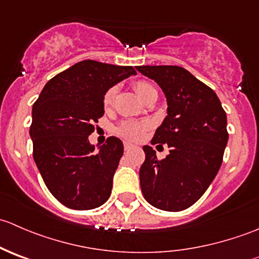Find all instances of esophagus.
<instances>
[{
	"label": "esophagus",
	"instance_id": "obj_1",
	"mask_svg": "<svg viewBox=\"0 0 259 259\" xmlns=\"http://www.w3.org/2000/svg\"><path fill=\"white\" fill-rule=\"evenodd\" d=\"M133 146H134V145L130 144V143H126V142L124 143V149H125V150H126V151H127V150H130V149H132Z\"/></svg>",
	"mask_w": 259,
	"mask_h": 259
}]
</instances>
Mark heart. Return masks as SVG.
Listing matches in <instances>:
<instances>
[{"label":"heart","instance_id":"b5f03b06","mask_svg":"<svg viewBox=\"0 0 259 259\" xmlns=\"http://www.w3.org/2000/svg\"><path fill=\"white\" fill-rule=\"evenodd\" d=\"M134 89L137 91L138 95L145 100L151 93H156V89L154 88L151 83L146 82V81H137L134 83ZM116 88L113 86V88L108 89L105 91L103 96V108L105 110H109V109L113 106L115 96H116ZM150 127V124L148 121H133V120H126V121H122L121 124L117 127V133L119 135H121L125 139L133 140V142H137V140H140L143 137H144L146 130Z\"/></svg>","mask_w":259,"mask_h":259}]
</instances>
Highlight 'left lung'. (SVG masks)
<instances>
[{
  "label": "left lung",
  "instance_id": "obj_1",
  "mask_svg": "<svg viewBox=\"0 0 259 259\" xmlns=\"http://www.w3.org/2000/svg\"><path fill=\"white\" fill-rule=\"evenodd\" d=\"M164 91L168 115L153 144L168 145L159 160L143 146L140 187L146 202L161 210L180 211L194 204L215 178L228 142L227 115L213 90L180 66H137Z\"/></svg>",
  "mask_w": 259,
  "mask_h": 259
}]
</instances>
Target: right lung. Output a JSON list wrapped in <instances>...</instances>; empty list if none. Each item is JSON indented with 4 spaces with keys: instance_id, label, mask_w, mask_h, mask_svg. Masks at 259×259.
Instances as JSON below:
<instances>
[{
    "instance_id": "1",
    "label": "right lung",
    "mask_w": 259,
    "mask_h": 259,
    "mask_svg": "<svg viewBox=\"0 0 259 259\" xmlns=\"http://www.w3.org/2000/svg\"><path fill=\"white\" fill-rule=\"evenodd\" d=\"M137 71L83 60L52 77L32 108L33 160L51 194L65 207L88 210L109 199L124 153L121 140L106 139L99 153L89 143L108 89Z\"/></svg>"
}]
</instances>
